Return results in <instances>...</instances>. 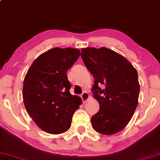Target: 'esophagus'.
<instances>
[{
	"label": "esophagus",
	"instance_id": "34e87169",
	"mask_svg": "<svg viewBox=\"0 0 160 160\" xmlns=\"http://www.w3.org/2000/svg\"><path fill=\"white\" fill-rule=\"evenodd\" d=\"M81 98H82V100L83 101V102H86L89 98V93H88L87 92H83L81 95Z\"/></svg>",
	"mask_w": 160,
	"mask_h": 160
}]
</instances>
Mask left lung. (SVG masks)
Returning <instances> with one entry per match:
<instances>
[{
  "instance_id": "1",
  "label": "left lung",
  "mask_w": 160,
  "mask_h": 160,
  "mask_svg": "<svg viewBox=\"0 0 160 160\" xmlns=\"http://www.w3.org/2000/svg\"><path fill=\"white\" fill-rule=\"evenodd\" d=\"M80 56L95 79L92 91L100 106L92 117V126L103 135L118 132L137 108L140 86L136 69L123 56L105 47L83 48Z\"/></svg>"
}]
</instances>
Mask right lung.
I'll return each instance as SVG.
<instances>
[{
  "label": "right lung",
  "instance_id": "add662e5",
  "mask_svg": "<svg viewBox=\"0 0 160 160\" xmlns=\"http://www.w3.org/2000/svg\"><path fill=\"white\" fill-rule=\"evenodd\" d=\"M80 56L78 49H49L34 60L25 75L22 96L26 111L42 130L60 134L71 127L82 100L70 93L67 71Z\"/></svg>",
  "mask_w": 160,
  "mask_h": 160
}]
</instances>
